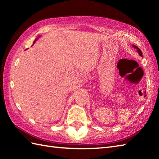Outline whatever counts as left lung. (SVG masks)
I'll return each mask as SVG.
<instances>
[{
  "label": "left lung",
  "mask_w": 159,
  "mask_h": 159,
  "mask_svg": "<svg viewBox=\"0 0 159 159\" xmlns=\"http://www.w3.org/2000/svg\"><path fill=\"white\" fill-rule=\"evenodd\" d=\"M133 47H134V48H136L137 50V51H138V52H139V55L141 56V57H143V54H142V52H141V50H140V49L139 48H138V47L137 46H133Z\"/></svg>",
  "instance_id": "8db88e82"
}]
</instances>
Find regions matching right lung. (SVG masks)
<instances>
[{
	"label": "right lung",
	"mask_w": 159,
	"mask_h": 159,
	"mask_svg": "<svg viewBox=\"0 0 159 159\" xmlns=\"http://www.w3.org/2000/svg\"><path fill=\"white\" fill-rule=\"evenodd\" d=\"M35 40H36V39H35ZM35 42H33V43H35Z\"/></svg>",
	"instance_id": "obj_1"
}]
</instances>
